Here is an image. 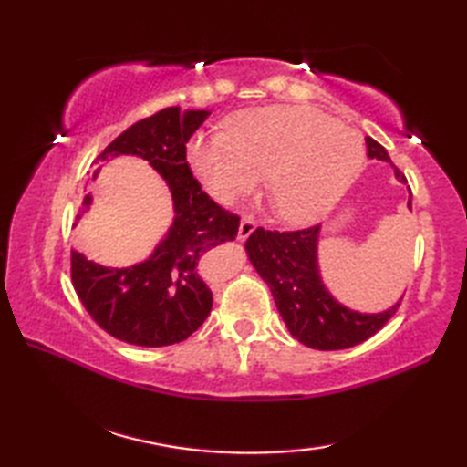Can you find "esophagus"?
Listing matches in <instances>:
<instances>
[{"mask_svg": "<svg viewBox=\"0 0 467 467\" xmlns=\"http://www.w3.org/2000/svg\"><path fill=\"white\" fill-rule=\"evenodd\" d=\"M256 228V223L253 221V218H243L241 221V226H239V239L241 241H244V239H249V236L253 234V231Z\"/></svg>", "mask_w": 467, "mask_h": 467, "instance_id": "obj_1", "label": "esophagus"}]
</instances>
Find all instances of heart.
Instances as JSON below:
<instances>
[{
	"label": "heart",
	"instance_id": "heart-1",
	"mask_svg": "<svg viewBox=\"0 0 467 467\" xmlns=\"http://www.w3.org/2000/svg\"><path fill=\"white\" fill-rule=\"evenodd\" d=\"M188 162L218 202L253 192L269 174L281 218L306 224L323 216L363 171L361 138L305 106H269L236 114L228 132L196 136Z\"/></svg>",
	"mask_w": 467,
	"mask_h": 467
}]
</instances>
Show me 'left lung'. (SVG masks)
Segmentation results:
<instances>
[{
    "label": "left lung",
    "instance_id": "1",
    "mask_svg": "<svg viewBox=\"0 0 467 467\" xmlns=\"http://www.w3.org/2000/svg\"><path fill=\"white\" fill-rule=\"evenodd\" d=\"M367 156L391 164L385 148L373 138H365ZM395 176L405 181L395 168ZM411 208V201L408 202ZM321 226L301 231H265L249 236L244 249L253 266L269 285L285 325L296 341L319 351H337L369 339L400 309L401 301L383 313H357L337 303L325 289L317 265V243Z\"/></svg>",
    "mask_w": 467,
    "mask_h": 467
}]
</instances>
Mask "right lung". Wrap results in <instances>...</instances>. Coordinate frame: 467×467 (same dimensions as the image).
I'll return each instance as SVG.
<instances>
[{"label":"right lung","mask_w":467,"mask_h":467,"mask_svg":"<svg viewBox=\"0 0 467 467\" xmlns=\"http://www.w3.org/2000/svg\"><path fill=\"white\" fill-rule=\"evenodd\" d=\"M208 110L164 108L132 124L104 148L96 162L138 156L161 174L172 194L174 223L150 259L112 269L72 251V283L86 311L124 343L164 347L188 339L213 309V291L202 275V256L239 234L241 216L208 196L186 162V142ZM98 171L94 172L96 178ZM92 196L84 198V206Z\"/></svg>","instance_id":"right-lung-1"}]
</instances>
